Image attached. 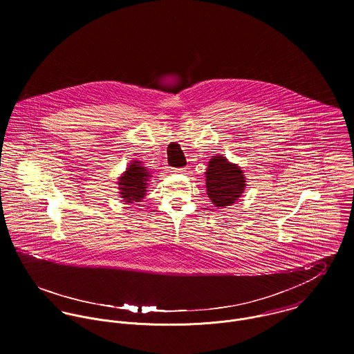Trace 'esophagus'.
<instances>
[{
    "instance_id": "esophagus-1",
    "label": "esophagus",
    "mask_w": 354,
    "mask_h": 354,
    "mask_svg": "<svg viewBox=\"0 0 354 354\" xmlns=\"http://www.w3.org/2000/svg\"><path fill=\"white\" fill-rule=\"evenodd\" d=\"M185 171V167H178V169H171V173H183Z\"/></svg>"
}]
</instances>
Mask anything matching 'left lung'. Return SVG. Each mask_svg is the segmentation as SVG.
<instances>
[{"label":"left lung","mask_w":354,"mask_h":354,"mask_svg":"<svg viewBox=\"0 0 354 354\" xmlns=\"http://www.w3.org/2000/svg\"><path fill=\"white\" fill-rule=\"evenodd\" d=\"M245 176L240 166L229 162L225 156H212L205 171V188L209 201L215 207L230 205L245 189Z\"/></svg>","instance_id":"1"}]
</instances>
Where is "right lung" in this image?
<instances>
[{
	"label": "right lung",
	"instance_id": "1",
	"mask_svg": "<svg viewBox=\"0 0 354 354\" xmlns=\"http://www.w3.org/2000/svg\"><path fill=\"white\" fill-rule=\"evenodd\" d=\"M150 173L139 160H132L122 176L118 178V189L122 201L125 203L142 202L147 192V181Z\"/></svg>",
	"mask_w": 354,
	"mask_h": 354
}]
</instances>
